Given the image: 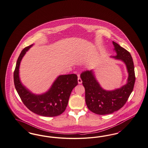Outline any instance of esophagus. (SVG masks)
Returning a JSON list of instances; mask_svg holds the SVG:
<instances>
[{
    "label": "esophagus",
    "mask_w": 148,
    "mask_h": 148,
    "mask_svg": "<svg viewBox=\"0 0 148 148\" xmlns=\"http://www.w3.org/2000/svg\"><path fill=\"white\" fill-rule=\"evenodd\" d=\"M82 82V81L81 78H80L79 75H78V84H81Z\"/></svg>",
    "instance_id": "obj_1"
}]
</instances>
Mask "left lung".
<instances>
[{
  "mask_svg": "<svg viewBox=\"0 0 148 148\" xmlns=\"http://www.w3.org/2000/svg\"><path fill=\"white\" fill-rule=\"evenodd\" d=\"M116 56H110L123 61L128 73L127 82L119 88L106 90L97 80L93 70L86 71L81 74L85 88V99L88 108L99 115L111 114L121 109L127 102L135 84L134 66L130 53L120 45L113 41Z\"/></svg>",
  "mask_w": 148,
  "mask_h": 148,
  "instance_id": "8db88e82",
  "label": "left lung"
}]
</instances>
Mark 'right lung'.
<instances>
[{"mask_svg":"<svg viewBox=\"0 0 148 148\" xmlns=\"http://www.w3.org/2000/svg\"><path fill=\"white\" fill-rule=\"evenodd\" d=\"M32 46L33 44L24 49L18 58L14 72L15 89L26 107L33 113L44 116H59L65 110L71 92L78 84L77 75H60L45 93L41 95L33 93L23 84L19 77L21 60Z\"/></svg>","mask_w":148,"mask_h":148,"instance_id":"obj_1","label":"right lung"}]
</instances>
